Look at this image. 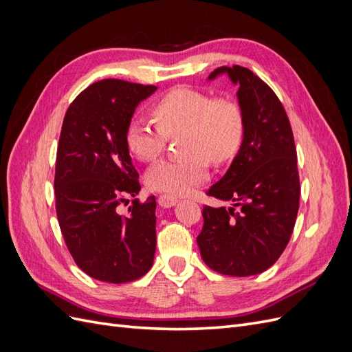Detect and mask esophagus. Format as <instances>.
Instances as JSON below:
<instances>
[{"label":"esophagus","instance_id":"obj_1","mask_svg":"<svg viewBox=\"0 0 352 352\" xmlns=\"http://www.w3.org/2000/svg\"><path fill=\"white\" fill-rule=\"evenodd\" d=\"M158 204L162 206V207H164V208L173 207V206H176V204H177V198H175V197H172V195H166V194H163V195H160V197H158Z\"/></svg>","mask_w":352,"mask_h":352}]
</instances>
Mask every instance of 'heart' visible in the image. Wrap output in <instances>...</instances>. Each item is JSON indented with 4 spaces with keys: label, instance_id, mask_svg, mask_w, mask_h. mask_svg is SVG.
<instances>
[{
    "label": "heart",
    "instance_id": "b5f03b06",
    "mask_svg": "<svg viewBox=\"0 0 352 352\" xmlns=\"http://www.w3.org/2000/svg\"><path fill=\"white\" fill-rule=\"evenodd\" d=\"M157 126L132 119L124 142L141 162H153L164 151L168 138L182 133L185 158L160 160L145 173L151 190L184 195L208 177V160L225 164L236 157L245 140V116L241 105L229 98H212L204 91L176 87L153 104Z\"/></svg>",
    "mask_w": 352,
    "mask_h": 352
}]
</instances>
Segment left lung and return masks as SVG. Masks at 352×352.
<instances>
[{"label": "left lung", "instance_id": "1", "mask_svg": "<svg viewBox=\"0 0 352 352\" xmlns=\"http://www.w3.org/2000/svg\"><path fill=\"white\" fill-rule=\"evenodd\" d=\"M239 85L245 140L226 175L207 195L235 202L202 207L204 225L197 238L210 269L228 276L267 270L291 239L300 208V173L292 127L278 95L250 69L219 67Z\"/></svg>", "mask_w": 352, "mask_h": 352}]
</instances>
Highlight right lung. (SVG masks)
Returning a JSON list of instances; mask_svg holds the SVG:
<instances>
[{
    "label": "right lung",
    "mask_w": 352,
    "mask_h": 352,
    "mask_svg": "<svg viewBox=\"0 0 352 352\" xmlns=\"http://www.w3.org/2000/svg\"><path fill=\"white\" fill-rule=\"evenodd\" d=\"M154 85L104 79L83 89L63 120L56 160V211L78 267L109 283L133 282L151 269L155 252V197L138 195L140 175L124 142L135 107Z\"/></svg>",
    "instance_id": "1"
}]
</instances>
